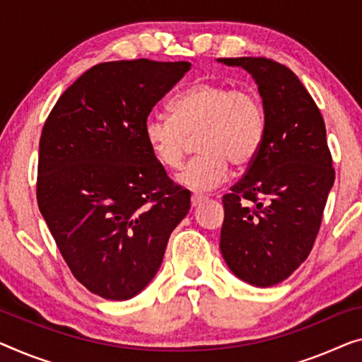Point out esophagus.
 <instances>
[{"label":"esophagus","instance_id":"34e87169","mask_svg":"<svg viewBox=\"0 0 362 362\" xmlns=\"http://www.w3.org/2000/svg\"><path fill=\"white\" fill-rule=\"evenodd\" d=\"M206 199H208V197L198 195V193H195V195H192V206H199V204L206 202Z\"/></svg>","mask_w":362,"mask_h":362}]
</instances>
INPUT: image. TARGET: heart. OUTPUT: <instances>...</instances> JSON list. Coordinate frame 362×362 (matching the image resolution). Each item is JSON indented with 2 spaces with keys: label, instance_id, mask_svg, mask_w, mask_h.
<instances>
[{
  "label": "heart",
  "instance_id": "heart-1",
  "mask_svg": "<svg viewBox=\"0 0 362 362\" xmlns=\"http://www.w3.org/2000/svg\"><path fill=\"white\" fill-rule=\"evenodd\" d=\"M170 117L151 115L143 136L151 154L165 169H179L198 138L202 156L185 165L177 183L193 192L223 185L229 163L250 165L265 138V109L249 88L198 81L177 94L169 104Z\"/></svg>",
  "mask_w": 362,
  "mask_h": 362
}]
</instances>
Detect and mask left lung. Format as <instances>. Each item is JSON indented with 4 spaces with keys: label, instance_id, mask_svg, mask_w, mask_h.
Wrapping results in <instances>:
<instances>
[{
    "label": "left lung",
    "instance_id": "obj_1",
    "mask_svg": "<svg viewBox=\"0 0 362 362\" xmlns=\"http://www.w3.org/2000/svg\"><path fill=\"white\" fill-rule=\"evenodd\" d=\"M252 74L265 138L245 175L223 197L219 249L242 281L268 288L305 262L335 182L325 122L299 78L263 57L219 58Z\"/></svg>",
    "mask_w": 362,
    "mask_h": 362
}]
</instances>
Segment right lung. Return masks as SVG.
I'll return each instance as SVG.
<instances>
[{"mask_svg": "<svg viewBox=\"0 0 362 362\" xmlns=\"http://www.w3.org/2000/svg\"><path fill=\"white\" fill-rule=\"evenodd\" d=\"M188 62H107L64 90L39 144L37 203L73 276L90 293L127 300L163 263L190 209L143 136L153 107Z\"/></svg>", "mask_w": 362, "mask_h": 362, "instance_id": "right-lung-1", "label": "right lung"}]
</instances>
